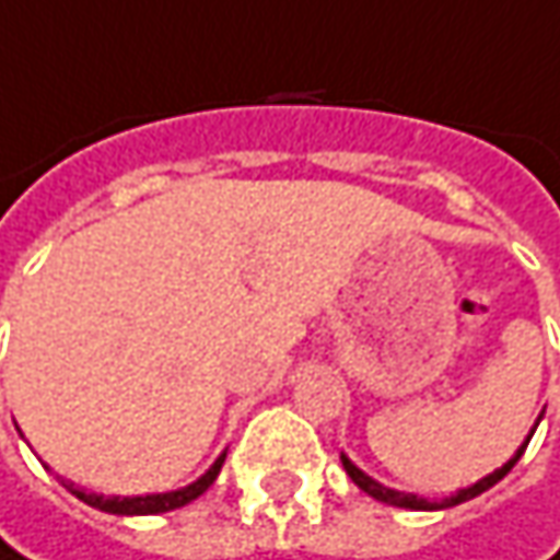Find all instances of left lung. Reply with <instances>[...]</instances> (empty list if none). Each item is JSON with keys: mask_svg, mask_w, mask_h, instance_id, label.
<instances>
[{"mask_svg": "<svg viewBox=\"0 0 560 560\" xmlns=\"http://www.w3.org/2000/svg\"><path fill=\"white\" fill-rule=\"evenodd\" d=\"M529 438H533V434H529ZM526 444H529V441H526ZM526 444L520 446V450H516V456H513L510 463H504V466H501L498 472L485 476V478H481V481H476L472 488H463V491H456L453 498H446V501H441V504H438V501H424V498H418V494H406V491H393V488H383L380 481H374V478H371V476H364V472H361V469H358V466H354L351 459H346V456H342V466H346V472H348V476H351V481H354V485H358L361 491H368L371 498H377V501H383V504H389V508L441 510V508H453V504H463V501L476 498V494H481V491H488L491 485H498V481H501V478L508 476L510 469L516 466V459L523 456V450H526Z\"/></svg>", "mask_w": 560, "mask_h": 560, "instance_id": "1", "label": "left lung"}]
</instances>
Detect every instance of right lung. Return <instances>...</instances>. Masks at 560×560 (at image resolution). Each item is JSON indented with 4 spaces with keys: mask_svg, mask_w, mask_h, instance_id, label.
Wrapping results in <instances>:
<instances>
[{
    "mask_svg": "<svg viewBox=\"0 0 560 560\" xmlns=\"http://www.w3.org/2000/svg\"><path fill=\"white\" fill-rule=\"evenodd\" d=\"M221 463H224V453L214 459V466L206 472V476L199 478V481H192L189 488H180V491H167V494H145V498H104V494H84V491H72V485H66L72 494H79L88 508H97V510H107V513H119V516H145V513H167V510H177L186 508L189 501H196L199 494H206L209 491V485H212L218 472H221Z\"/></svg>",
    "mask_w": 560,
    "mask_h": 560,
    "instance_id": "1",
    "label": "right lung"
}]
</instances>
